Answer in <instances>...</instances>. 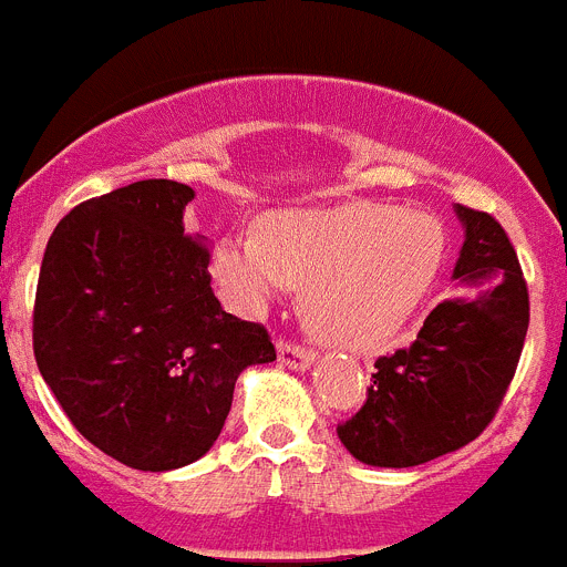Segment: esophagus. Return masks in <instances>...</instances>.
<instances>
[{
    "label": "esophagus",
    "mask_w": 567,
    "mask_h": 567,
    "mask_svg": "<svg viewBox=\"0 0 567 567\" xmlns=\"http://www.w3.org/2000/svg\"><path fill=\"white\" fill-rule=\"evenodd\" d=\"M278 360H280V365H287V369L303 372V369H309V365L315 363V354L309 352V349H303V346L289 343V340H280Z\"/></svg>",
    "instance_id": "1"
}]
</instances>
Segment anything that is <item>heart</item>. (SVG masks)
Instances as JSON below:
<instances>
[{
    "label": "heart",
    "mask_w": 567,
    "mask_h": 567,
    "mask_svg": "<svg viewBox=\"0 0 567 567\" xmlns=\"http://www.w3.org/2000/svg\"><path fill=\"white\" fill-rule=\"evenodd\" d=\"M440 255L443 229L432 215L346 202L269 213L260 235L218 240L209 269L244 312H260L295 284L318 338L340 349H380L414 315Z\"/></svg>",
    "instance_id": "b5f03b06"
}]
</instances>
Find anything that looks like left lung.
<instances>
[{"mask_svg":"<svg viewBox=\"0 0 567 567\" xmlns=\"http://www.w3.org/2000/svg\"><path fill=\"white\" fill-rule=\"evenodd\" d=\"M460 292L429 312L412 346L378 358L365 403L338 425L354 460L412 468L483 434L517 372L528 287L508 235L488 213L460 207Z\"/></svg>","mask_w":567,"mask_h":567,"instance_id":"1","label":"left lung"}]
</instances>
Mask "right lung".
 Returning <instances> with one entry per match:
<instances>
[{"mask_svg":"<svg viewBox=\"0 0 567 567\" xmlns=\"http://www.w3.org/2000/svg\"><path fill=\"white\" fill-rule=\"evenodd\" d=\"M193 187L147 178L70 209L48 240L33 354L84 440L138 471L213 449L238 374L272 363L267 329L224 312L209 249L184 235Z\"/></svg>","mask_w":567,"mask_h":567,"instance_id":"1","label":"right lung"}]
</instances>
